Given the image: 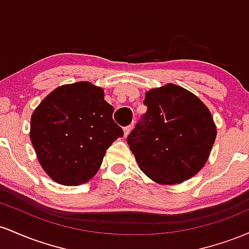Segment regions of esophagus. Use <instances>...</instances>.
Instances as JSON below:
<instances>
[{
    "label": "esophagus",
    "mask_w": 249,
    "mask_h": 249,
    "mask_svg": "<svg viewBox=\"0 0 249 249\" xmlns=\"http://www.w3.org/2000/svg\"><path fill=\"white\" fill-rule=\"evenodd\" d=\"M130 130H132V124H129V125H127V127H124V136H127L128 134L130 133Z\"/></svg>",
    "instance_id": "1"
}]
</instances>
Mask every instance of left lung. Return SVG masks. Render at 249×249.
<instances>
[{"mask_svg":"<svg viewBox=\"0 0 249 249\" xmlns=\"http://www.w3.org/2000/svg\"><path fill=\"white\" fill-rule=\"evenodd\" d=\"M147 111L127 142L140 169L155 182L181 183L205 166L216 138L211 111L177 85L146 93Z\"/></svg>","mask_w":249,"mask_h":249,"instance_id":"8db88e82","label":"left lung"}]
</instances>
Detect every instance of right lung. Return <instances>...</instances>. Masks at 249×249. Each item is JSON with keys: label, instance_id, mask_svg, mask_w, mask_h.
<instances>
[{"label": "right lung", "instance_id": "right-lung-1", "mask_svg": "<svg viewBox=\"0 0 249 249\" xmlns=\"http://www.w3.org/2000/svg\"><path fill=\"white\" fill-rule=\"evenodd\" d=\"M102 88L76 82L53 90L36 108L30 140L47 174L56 182L77 186L99 170L106 150L124 130Z\"/></svg>", "mask_w": 249, "mask_h": 249}]
</instances>
